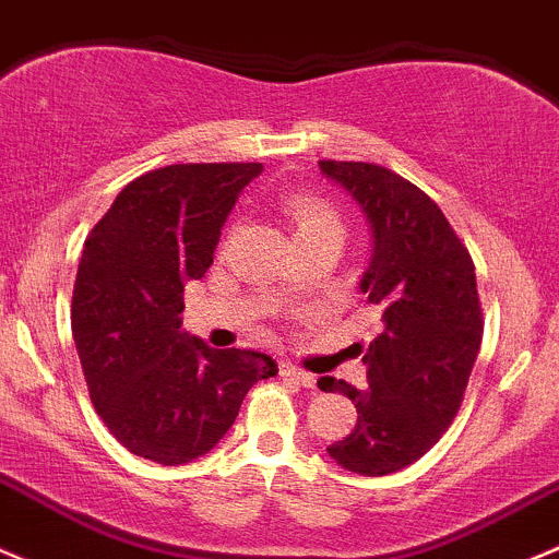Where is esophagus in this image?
<instances>
[{
    "instance_id": "obj_1",
    "label": "esophagus",
    "mask_w": 559,
    "mask_h": 559,
    "mask_svg": "<svg viewBox=\"0 0 559 559\" xmlns=\"http://www.w3.org/2000/svg\"><path fill=\"white\" fill-rule=\"evenodd\" d=\"M281 374H284V378L297 380L302 388H316V374L305 372V369L295 367V364H281Z\"/></svg>"
}]
</instances>
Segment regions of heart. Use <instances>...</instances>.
Segmentation results:
<instances>
[{"instance_id": "obj_1", "label": "heart", "mask_w": 559, "mask_h": 559, "mask_svg": "<svg viewBox=\"0 0 559 559\" xmlns=\"http://www.w3.org/2000/svg\"><path fill=\"white\" fill-rule=\"evenodd\" d=\"M286 211H289L292 222H295V235H316V233H340L343 235V222H340L337 211L332 209L321 198L299 192L286 201Z\"/></svg>"}]
</instances>
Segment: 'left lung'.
<instances>
[{"label":"left lung","mask_w":559,"mask_h":559,"mask_svg":"<svg viewBox=\"0 0 559 559\" xmlns=\"http://www.w3.org/2000/svg\"><path fill=\"white\" fill-rule=\"evenodd\" d=\"M319 168L367 219L372 249L358 292L380 316L361 358L369 388L319 380L358 413L354 431L326 452L345 472L385 477L426 455L461 407L481 343L477 273L442 209L407 179L374 163Z\"/></svg>","instance_id":"obj_1"}]
</instances>
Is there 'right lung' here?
<instances>
[{
    "label": "right lung",
    "instance_id": "right-lung-1",
    "mask_svg": "<svg viewBox=\"0 0 559 559\" xmlns=\"http://www.w3.org/2000/svg\"><path fill=\"white\" fill-rule=\"evenodd\" d=\"M262 163H181L133 179L82 249L72 337L91 402L133 455L181 466L216 448L273 356L211 348L181 329L185 284Z\"/></svg>",
    "mask_w": 559,
    "mask_h": 559
}]
</instances>
